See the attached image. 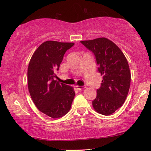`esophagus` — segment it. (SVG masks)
<instances>
[{
	"label": "esophagus",
	"mask_w": 151,
	"mask_h": 151,
	"mask_svg": "<svg viewBox=\"0 0 151 151\" xmlns=\"http://www.w3.org/2000/svg\"><path fill=\"white\" fill-rule=\"evenodd\" d=\"M76 88L78 89V90H83V89H85L86 88V86H76Z\"/></svg>",
	"instance_id": "esophagus-1"
}]
</instances>
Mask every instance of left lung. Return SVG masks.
Here are the masks:
<instances>
[{
	"label": "left lung",
	"instance_id": "obj_1",
	"mask_svg": "<svg viewBox=\"0 0 151 151\" xmlns=\"http://www.w3.org/2000/svg\"><path fill=\"white\" fill-rule=\"evenodd\" d=\"M81 42L95 56L98 70L103 76L93 101V108L99 113L110 115L122 105L129 93L131 76L127 58L121 50L106 38Z\"/></svg>",
	"mask_w": 151,
	"mask_h": 151
}]
</instances>
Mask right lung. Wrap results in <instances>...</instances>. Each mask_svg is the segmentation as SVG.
Wrapping results in <instances>:
<instances>
[{"mask_svg":"<svg viewBox=\"0 0 151 151\" xmlns=\"http://www.w3.org/2000/svg\"><path fill=\"white\" fill-rule=\"evenodd\" d=\"M75 45L48 40L42 43L30 58L27 72L28 88L36 106L53 119L62 117L70 109L75 91L55 80L66 51Z\"/></svg>","mask_w":151,"mask_h":151,"instance_id":"add662e5","label":"right lung"}]
</instances>
